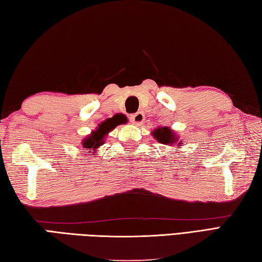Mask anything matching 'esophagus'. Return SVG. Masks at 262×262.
Here are the masks:
<instances>
[{
  "instance_id": "1",
  "label": "esophagus",
  "mask_w": 262,
  "mask_h": 262,
  "mask_svg": "<svg viewBox=\"0 0 262 262\" xmlns=\"http://www.w3.org/2000/svg\"><path fill=\"white\" fill-rule=\"evenodd\" d=\"M144 115L142 112H137V113H135V115H133V116H130V121L134 123V125H136V126H141L142 123H143V121H144Z\"/></svg>"
}]
</instances>
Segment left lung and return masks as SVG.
Here are the masks:
<instances>
[{"label":"left lung","instance_id":"left-lung-1","mask_svg":"<svg viewBox=\"0 0 262 262\" xmlns=\"http://www.w3.org/2000/svg\"><path fill=\"white\" fill-rule=\"evenodd\" d=\"M152 133V136L155 137L157 140V142H159L161 144H165V145H175L178 144V146H182V141L179 140V136L177 135V133H175L172 128L167 127V126H164V127H157L156 129H154L151 132Z\"/></svg>","mask_w":262,"mask_h":262}]
</instances>
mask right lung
Returning <instances> with one entry per match:
<instances>
[{
	"label": "right lung",
	"instance_id": "obj_1",
	"mask_svg": "<svg viewBox=\"0 0 262 262\" xmlns=\"http://www.w3.org/2000/svg\"><path fill=\"white\" fill-rule=\"evenodd\" d=\"M125 123L121 117L113 116L112 118H107L106 120L99 123L96 127V129L93 130L89 135H87L82 140L81 144L84 150H88L87 155H95L97 154L99 146H102L105 142L107 134L112 132L118 125Z\"/></svg>",
	"mask_w": 262,
	"mask_h": 262
}]
</instances>
